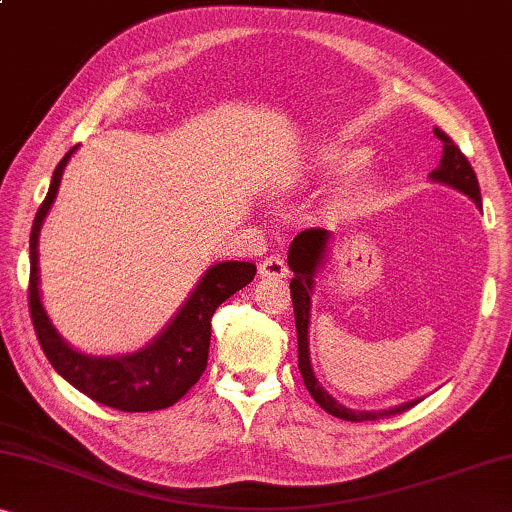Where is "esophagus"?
I'll return each instance as SVG.
<instances>
[{
    "mask_svg": "<svg viewBox=\"0 0 512 512\" xmlns=\"http://www.w3.org/2000/svg\"><path fill=\"white\" fill-rule=\"evenodd\" d=\"M258 272H261V277H286L288 274V263L283 261V256L279 254H272V256H265L261 265H258Z\"/></svg>",
    "mask_w": 512,
    "mask_h": 512,
    "instance_id": "obj_1",
    "label": "esophagus"
}]
</instances>
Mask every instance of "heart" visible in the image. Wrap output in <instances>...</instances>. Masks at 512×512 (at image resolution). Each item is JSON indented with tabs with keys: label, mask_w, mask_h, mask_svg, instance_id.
Segmentation results:
<instances>
[{
	"label": "heart",
	"mask_w": 512,
	"mask_h": 512,
	"mask_svg": "<svg viewBox=\"0 0 512 512\" xmlns=\"http://www.w3.org/2000/svg\"><path fill=\"white\" fill-rule=\"evenodd\" d=\"M325 164L329 169L334 171H357L366 164V153L364 151H350V153H343V151H332L325 155Z\"/></svg>",
	"instance_id": "b5f03b06"
}]
</instances>
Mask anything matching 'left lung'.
<instances>
[{
	"label": "left lung",
	"instance_id": "obj_1",
	"mask_svg": "<svg viewBox=\"0 0 512 512\" xmlns=\"http://www.w3.org/2000/svg\"><path fill=\"white\" fill-rule=\"evenodd\" d=\"M435 137L444 144V155L439 167L432 171L430 178L437 183H446L467 194L476 206H481V187H478V178L471 169L467 155L460 151L458 144L446 135L444 130L435 128ZM329 240V231L325 229H306L295 235L293 245L288 249V265L293 270V279H290V297H293V311H295V327H297V364H300V373L304 377V384L313 400L325 410L327 414L336 416L343 421H375L387 419V416L403 414L414 407L419 400L412 403L398 405L387 412H352L348 407L329 396V393L320 387L316 375L311 371L309 361V316H311V293H313V274H316L318 265L325 256V247Z\"/></svg>",
	"mask_w": 512,
	"mask_h": 512
}]
</instances>
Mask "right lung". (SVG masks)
Instances as JSON below:
<instances>
[{"mask_svg": "<svg viewBox=\"0 0 512 512\" xmlns=\"http://www.w3.org/2000/svg\"><path fill=\"white\" fill-rule=\"evenodd\" d=\"M73 151H68L54 169L50 190L36 212L29 235L27 293L38 343L54 371L96 403L119 412L164 410L178 403L206 371L212 313L254 279L256 265L242 261L212 265L171 325L135 355L89 357L75 352L52 327L38 293V231L57 196L61 174Z\"/></svg>", "mask_w": 512, "mask_h": 512, "instance_id": "obj_1", "label": "right lung"}]
</instances>
